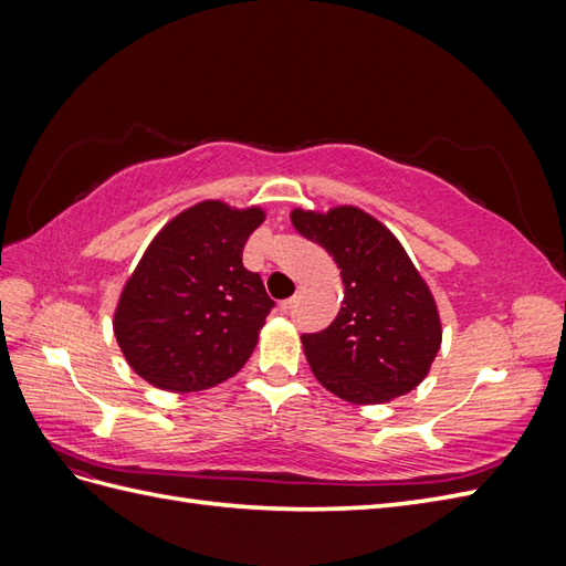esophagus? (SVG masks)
I'll list each match as a JSON object with an SVG mask.
<instances>
[{
	"instance_id": "esophagus-1",
	"label": "esophagus",
	"mask_w": 566,
	"mask_h": 566,
	"mask_svg": "<svg viewBox=\"0 0 566 566\" xmlns=\"http://www.w3.org/2000/svg\"><path fill=\"white\" fill-rule=\"evenodd\" d=\"M300 297H302V290H297V293H295L293 297H290V300L281 302V310H283V312H290V310H293V306L300 302Z\"/></svg>"
}]
</instances>
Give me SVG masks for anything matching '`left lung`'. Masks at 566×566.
<instances>
[{"label":"left lung","mask_w":566,"mask_h":566,"mask_svg":"<svg viewBox=\"0 0 566 566\" xmlns=\"http://www.w3.org/2000/svg\"><path fill=\"white\" fill-rule=\"evenodd\" d=\"M290 221L328 250L345 285L328 328L302 335L314 378L349 403H387L416 389L441 347V318L397 235L354 205L297 208Z\"/></svg>","instance_id":"8db88e82"}]
</instances>
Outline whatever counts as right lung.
Here are the masks:
<instances>
[{
	"label": "right lung",
	"mask_w": 566,
	"mask_h": 566,
	"mask_svg": "<svg viewBox=\"0 0 566 566\" xmlns=\"http://www.w3.org/2000/svg\"><path fill=\"white\" fill-rule=\"evenodd\" d=\"M262 208L202 200L153 238L119 293L113 333L148 385L188 394L224 382L245 366L273 300L243 266Z\"/></svg>",
	"instance_id": "add662e5"
}]
</instances>
